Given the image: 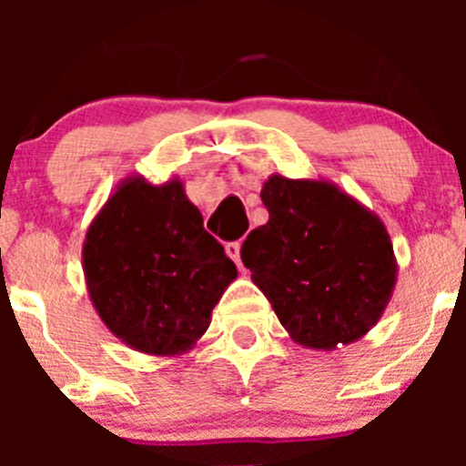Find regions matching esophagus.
<instances>
[{
	"label": "esophagus",
	"instance_id": "obj_1",
	"mask_svg": "<svg viewBox=\"0 0 466 466\" xmlns=\"http://www.w3.org/2000/svg\"><path fill=\"white\" fill-rule=\"evenodd\" d=\"M225 252H228L229 259L237 263L238 270H243V263H241V241L228 243V246H225Z\"/></svg>",
	"mask_w": 466,
	"mask_h": 466
}]
</instances>
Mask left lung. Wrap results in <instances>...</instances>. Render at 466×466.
<instances>
[{
  "label": "left lung",
  "mask_w": 466,
  "mask_h": 466,
  "mask_svg": "<svg viewBox=\"0 0 466 466\" xmlns=\"http://www.w3.org/2000/svg\"><path fill=\"white\" fill-rule=\"evenodd\" d=\"M261 200L270 218L248 234L241 259L281 327L307 350L360 340L397 284L383 220L329 180L272 173Z\"/></svg>",
  "instance_id": "8db88e82"
}]
</instances>
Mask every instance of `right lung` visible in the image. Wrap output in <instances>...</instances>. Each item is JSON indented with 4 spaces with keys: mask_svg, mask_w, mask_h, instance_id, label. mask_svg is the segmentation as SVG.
Listing matches in <instances>:
<instances>
[{
    "mask_svg": "<svg viewBox=\"0 0 466 466\" xmlns=\"http://www.w3.org/2000/svg\"><path fill=\"white\" fill-rule=\"evenodd\" d=\"M83 275L112 336L142 354L180 356L203 338L238 272L180 177L153 185L128 176L89 223Z\"/></svg>",
    "mask_w": 466,
    "mask_h": 466,
    "instance_id": "right-lung-1",
    "label": "right lung"
}]
</instances>
